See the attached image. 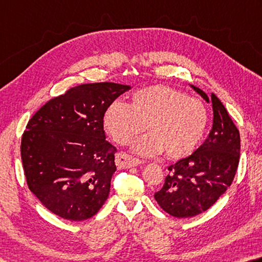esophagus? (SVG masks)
I'll return each mask as SVG.
<instances>
[{"label":"esophagus","mask_w":262,"mask_h":262,"mask_svg":"<svg viewBox=\"0 0 262 262\" xmlns=\"http://www.w3.org/2000/svg\"><path fill=\"white\" fill-rule=\"evenodd\" d=\"M143 161L134 158V157H132L129 155H126V154H118L116 156V165L118 168H130V167H135V166H139L141 165Z\"/></svg>","instance_id":"1"}]
</instances>
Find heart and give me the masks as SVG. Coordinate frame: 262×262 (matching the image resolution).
<instances>
[{
  "mask_svg": "<svg viewBox=\"0 0 262 262\" xmlns=\"http://www.w3.org/2000/svg\"><path fill=\"white\" fill-rule=\"evenodd\" d=\"M147 129L150 135L133 145L141 156L163 154L170 159L189 156L203 139L207 111L197 98L167 85H150L132 95L129 105L116 101L104 113V127L113 140L127 144Z\"/></svg>",
  "mask_w": 262,
  "mask_h": 262,
  "instance_id": "obj_1",
  "label": "heart"
}]
</instances>
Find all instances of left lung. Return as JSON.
Here are the masks:
<instances>
[{"label": "left lung", "mask_w": 262, "mask_h": 262, "mask_svg": "<svg viewBox=\"0 0 262 262\" xmlns=\"http://www.w3.org/2000/svg\"><path fill=\"white\" fill-rule=\"evenodd\" d=\"M194 92L212 104L213 126L205 142L168 167L169 174L155 199L175 217H192L207 211L230 187L239 163V132L220 99L194 85Z\"/></svg>", "instance_id": "8db88e82"}]
</instances>
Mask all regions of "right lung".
Masks as SVG:
<instances>
[{
    "instance_id": "obj_1",
    "label": "right lung",
    "mask_w": 262,
    "mask_h": 262,
    "mask_svg": "<svg viewBox=\"0 0 262 262\" xmlns=\"http://www.w3.org/2000/svg\"><path fill=\"white\" fill-rule=\"evenodd\" d=\"M130 85L85 83L50 99L31 118L20 154L27 185L56 215L82 221L108 197L117 149L105 140L104 113Z\"/></svg>"
}]
</instances>
